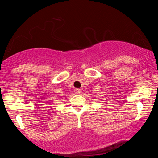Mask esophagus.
Instances as JSON below:
<instances>
[{
	"mask_svg": "<svg viewBox=\"0 0 158 158\" xmlns=\"http://www.w3.org/2000/svg\"><path fill=\"white\" fill-rule=\"evenodd\" d=\"M76 92L77 94H81V93H82V89H76Z\"/></svg>",
	"mask_w": 158,
	"mask_h": 158,
	"instance_id": "34e87169",
	"label": "esophagus"
}]
</instances>
